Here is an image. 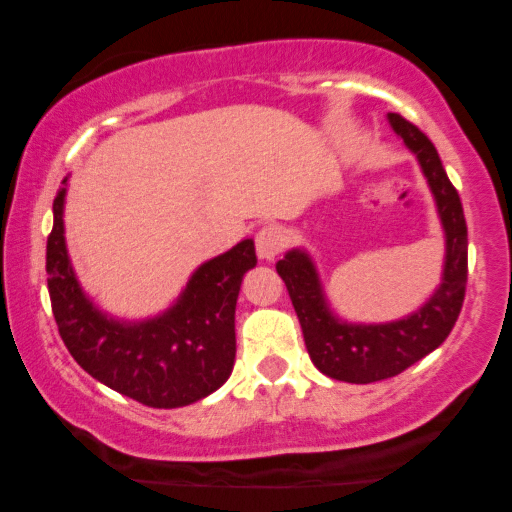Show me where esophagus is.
Segmentation results:
<instances>
[{
  "label": "esophagus",
  "mask_w": 512,
  "mask_h": 512,
  "mask_svg": "<svg viewBox=\"0 0 512 512\" xmlns=\"http://www.w3.org/2000/svg\"><path fill=\"white\" fill-rule=\"evenodd\" d=\"M255 248L260 260H274V257H279V252L284 250V236H281L279 228L264 226L257 231Z\"/></svg>",
  "instance_id": "esophagus-1"
}]
</instances>
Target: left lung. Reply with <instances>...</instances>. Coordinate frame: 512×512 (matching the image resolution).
Masks as SVG:
<instances>
[{"label": "left lung", "instance_id": "8db88e82", "mask_svg": "<svg viewBox=\"0 0 512 512\" xmlns=\"http://www.w3.org/2000/svg\"><path fill=\"white\" fill-rule=\"evenodd\" d=\"M392 132L416 156L428 182L443 228L445 257L436 291L414 313L390 322H349L332 310L320 274L305 248H291L276 272L289 289L291 303L310 361L327 378L366 385L392 378L431 354L448 339L462 310L467 286V223L457 190L445 173L431 139L395 113L387 115Z\"/></svg>", "mask_w": 512, "mask_h": 512}]
</instances>
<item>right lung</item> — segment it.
Listing matches in <instances>:
<instances>
[{"label": "right lung", "mask_w": 512, "mask_h": 512, "mask_svg": "<svg viewBox=\"0 0 512 512\" xmlns=\"http://www.w3.org/2000/svg\"><path fill=\"white\" fill-rule=\"evenodd\" d=\"M67 180L52 204L48 289L60 337L74 361L98 383L146 407L175 409L209 397L236 361V303L257 264L252 238L202 262L163 313L125 320L98 308L84 291L64 238Z\"/></svg>", "instance_id": "1"}]
</instances>
